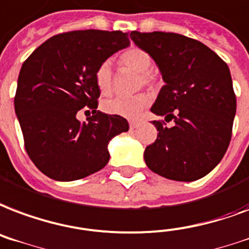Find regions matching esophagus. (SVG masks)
I'll return each instance as SVG.
<instances>
[{
  "label": "esophagus",
  "mask_w": 249,
  "mask_h": 249,
  "mask_svg": "<svg viewBox=\"0 0 249 249\" xmlns=\"http://www.w3.org/2000/svg\"><path fill=\"white\" fill-rule=\"evenodd\" d=\"M129 125H130V128L132 129L137 128L138 125H140V121H130V123H129Z\"/></svg>",
  "instance_id": "34e87169"
}]
</instances>
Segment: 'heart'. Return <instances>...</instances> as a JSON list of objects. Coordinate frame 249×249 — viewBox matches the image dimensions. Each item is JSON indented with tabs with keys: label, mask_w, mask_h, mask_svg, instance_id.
Listing matches in <instances>:
<instances>
[{
	"label": "heart",
	"mask_w": 249,
	"mask_h": 249,
	"mask_svg": "<svg viewBox=\"0 0 249 249\" xmlns=\"http://www.w3.org/2000/svg\"><path fill=\"white\" fill-rule=\"evenodd\" d=\"M119 64L128 69L137 71V87L154 86L158 83V74L153 69V58L146 49L140 47H130L125 49L119 57ZM95 85L102 94L107 95L112 90V69L108 61L102 62L94 73ZM151 102V98L147 92H138L132 96H113L102 102V109L106 113L115 116L136 119L142 113Z\"/></svg>",
	"instance_id": "b5f03b06"
}]
</instances>
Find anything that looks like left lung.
Returning a JSON list of instances; mask_svg holds the SVG:
<instances>
[{
    "instance_id": "left-lung-1",
    "label": "left lung",
    "mask_w": 249,
    "mask_h": 249,
    "mask_svg": "<svg viewBox=\"0 0 249 249\" xmlns=\"http://www.w3.org/2000/svg\"><path fill=\"white\" fill-rule=\"evenodd\" d=\"M130 39L151 54L166 82L151 112L175 121L171 128L153 121L159 133L146 147V164L171 180L204 178L231 141L236 96L229 66L201 41L180 34L132 31Z\"/></svg>"
}]
</instances>
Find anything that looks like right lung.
<instances>
[{"label":"right lung","mask_w":249,"mask_h":249,"mask_svg":"<svg viewBox=\"0 0 249 249\" xmlns=\"http://www.w3.org/2000/svg\"><path fill=\"white\" fill-rule=\"evenodd\" d=\"M129 32L79 30L52 36L20 68L15 113L28 157L51 179L71 181L102 170L111 138L128 132L126 119L96 111V68L129 45ZM83 107L94 115L76 120Z\"/></svg>","instance_id":"add662e5"}]
</instances>
